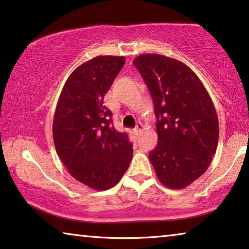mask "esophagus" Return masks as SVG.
Returning <instances> with one entry per match:
<instances>
[{"instance_id": "1", "label": "esophagus", "mask_w": 249, "mask_h": 249, "mask_svg": "<svg viewBox=\"0 0 249 249\" xmlns=\"http://www.w3.org/2000/svg\"><path fill=\"white\" fill-rule=\"evenodd\" d=\"M142 129H143V125H142V123H137V125H136V127L134 128V133H135V135L137 136L140 134V132L142 131Z\"/></svg>"}]
</instances>
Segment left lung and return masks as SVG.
I'll return each mask as SVG.
<instances>
[{"instance_id": "8db88e82", "label": "left lung", "mask_w": 249, "mask_h": 249, "mask_svg": "<svg viewBox=\"0 0 249 249\" xmlns=\"http://www.w3.org/2000/svg\"><path fill=\"white\" fill-rule=\"evenodd\" d=\"M151 93L159 143L148 154L164 186L181 189L202 176L218 144V117L202 81L183 62L142 54L133 61Z\"/></svg>"}]
</instances>
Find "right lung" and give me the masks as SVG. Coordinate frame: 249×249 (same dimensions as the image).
Listing matches in <instances>:
<instances>
[{"label": "right lung", "instance_id": "add662e5", "mask_svg": "<svg viewBox=\"0 0 249 249\" xmlns=\"http://www.w3.org/2000/svg\"><path fill=\"white\" fill-rule=\"evenodd\" d=\"M125 64L124 56H96L66 80L53 120L55 149L71 175L96 191L115 186L127 171L133 145L117 132L104 96Z\"/></svg>", "mask_w": 249, "mask_h": 249}]
</instances>
